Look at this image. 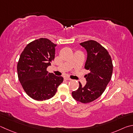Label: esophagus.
I'll list each match as a JSON object with an SVG mask.
<instances>
[{"instance_id":"34e87169","label":"esophagus","mask_w":133,"mask_h":133,"mask_svg":"<svg viewBox=\"0 0 133 133\" xmlns=\"http://www.w3.org/2000/svg\"><path fill=\"white\" fill-rule=\"evenodd\" d=\"M64 80L65 81H71L72 79L71 78H69V77H68V76H64Z\"/></svg>"}]
</instances>
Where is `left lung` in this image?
Returning a JSON list of instances; mask_svg holds the SVG:
<instances>
[{
    "mask_svg": "<svg viewBox=\"0 0 133 133\" xmlns=\"http://www.w3.org/2000/svg\"><path fill=\"white\" fill-rule=\"evenodd\" d=\"M88 53L85 68L89 71L85 75L87 82L84 87L81 82L78 89L72 92L76 101L83 103L94 101L102 95L111 79L113 63L106 49L94 40L81 43Z\"/></svg>",
    "mask_w": 133,
    "mask_h": 133,
    "instance_id": "obj_1",
    "label": "left lung"
}]
</instances>
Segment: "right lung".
Segmentation results:
<instances>
[{"label":"right lung","instance_id":"1","mask_svg":"<svg viewBox=\"0 0 133 133\" xmlns=\"http://www.w3.org/2000/svg\"><path fill=\"white\" fill-rule=\"evenodd\" d=\"M50 39L41 38L28 44L17 63L18 78L25 92L43 101L52 97L64 78L49 73L46 68L55 58V46Z\"/></svg>","mask_w":133,"mask_h":133}]
</instances>
